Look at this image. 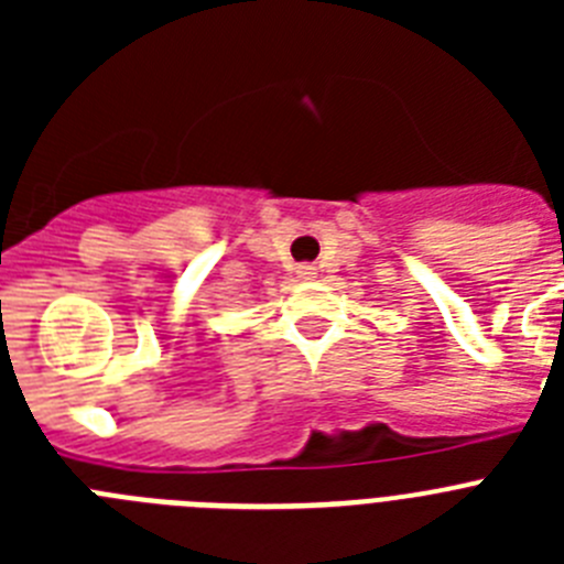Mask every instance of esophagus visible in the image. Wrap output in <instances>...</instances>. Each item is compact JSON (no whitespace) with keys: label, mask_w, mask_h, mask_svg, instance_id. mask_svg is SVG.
Listing matches in <instances>:
<instances>
[{"label":"esophagus","mask_w":564,"mask_h":564,"mask_svg":"<svg viewBox=\"0 0 564 564\" xmlns=\"http://www.w3.org/2000/svg\"><path fill=\"white\" fill-rule=\"evenodd\" d=\"M299 276L302 279H316V273H318V268L316 265H299Z\"/></svg>","instance_id":"34e87169"}]
</instances>
